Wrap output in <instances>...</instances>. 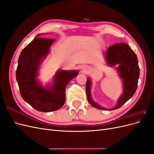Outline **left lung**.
I'll list each match as a JSON object with an SVG mask.
<instances>
[{"mask_svg":"<svg viewBox=\"0 0 154 154\" xmlns=\"http://www.w3.org/2000/svg\"><path fill=\"white\" fill-rule=\"evenodd\" d=\"M105 56L109 66L119 65L118 71L123 79L124 86L123 95L119 99L117 105L114 108L109 109L112 110L119 109L133 96L137 89L140 71L137 56L127 44L119 43L110 46ZM86 93L87 100L92 106L100 110H107L92 101L91 96V81L88 78L86 83Z\"/></svg>","mask_w":154,"mask_h":154,"instance_id":"8db88e82","label":"left lung"}]
</instances>
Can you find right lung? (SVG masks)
<instances>
[{
	"label": "right lung",
	"instance_id": "1",
	"mask_svg": "<svg viewBox=\"0 0 154 154\" xmlns=\"http://www.w3.org/2000/svg\"><path fill=\"white\" fill-rule=\"evenodd\" d=\"M22 51L18 58L16 78L22 97L38 111L57 110L66 101V87L78 75L76 71H60L51 87L44 88L37 81V72L41 60L48 54L54 39L38 37Z\"/></svg>",
	"mask_w": 154,
	"mask_h": 154
}]
</instances>
